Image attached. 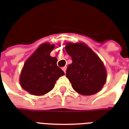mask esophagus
<instances>
[{
    "label": "esophagus",
    "mask_w": 129,
    "mask_h": 129,
    "mask_svg": "<svg viewBox=\"0 0 129 129\" xmlns=\"http://www.w3.org/2000/svg\"><path fill=\"white\" fill-rule=\"evenodd\" d=\"M66 69H67V67H66V66H64V67L62 68V70H63V71H64V73H66Z\"/></svg>",
    "instance_id": "obj_1"
}]
</instances>
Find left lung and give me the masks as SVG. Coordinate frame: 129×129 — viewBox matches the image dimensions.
I'll return each mask as SVG.
<instances>
[{
	"label": "left lung",
	"mask_w": 129,
	"mask_h": 129,
	"mask_svg": "<svg viewBox=\"0 0 129 129\" xmlns=\"http://www.w3.org/2000/svg\"><path fill=\"white\" fill-rule=\"evenodd\" d=\"M66 50L72 57L68 65L66 77L73 89L83 95L99 92L106 80V72L99 56L84 43H68Z\"/></svg>",
	"instance_id": "1"
}]
</instances>
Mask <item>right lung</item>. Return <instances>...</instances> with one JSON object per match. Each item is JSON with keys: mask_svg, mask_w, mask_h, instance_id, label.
<instances>
[{"mask_svg": "<svg viewBox=\"0 0 129 129\" xmlns=\"http://www.w3.org/2000/svg\"><path fill=\"white\" fill-rule=\"evenodd\" d=\"M54 48V45L43 43L24 64L20 83L22 88L32 95L48 93L53 88L56 80L65 75L57 66V59L50 55Z\"/></svg>", "mask_w": 129, "mask_h": 129, "instance_id": "1", "label": "right lung"}]
</instances>
